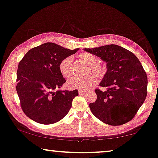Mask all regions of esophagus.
<instances>
[{
  "label": "esophagus",
  "mask_w": 158,
  "mask_h": 158,
  "mask_svg": "<svg viewBox=\"0 0 158 158\" xmlns=\"http://www.w3.org/2000/svg\"><path fill=\"white\" fill-rule=\"evenodd\" d=\"M78 93L79 94H85V91H84V90H78Z\"/></svg>",
  "instance_id": "esophagus-1"
}]
</instances>
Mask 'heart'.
<instances>
[{"label":"heart","mask_w":158,"mask_h":158,"mask_svg":"<svg viewBox=\"0 0 158 158\" xmlns=\"http://www.w3.org/2000/svg\"><path fill=\"white\" fill-rule=\"evenodd\" d=\"M77 59L87 64L85 70L86 75L82 77H73L67 83V86L70 89H79L86 90L92 87L96 83V77L94 75L99 77L104 76L106 73V68L104 64L98 63L97 57L94 55L89 52H81L77 55ZM59 70L64 77H70L73 73L72 58L65 57L60 62Z\"/></svg>","instance_id":"obj_1"}]
</instances>
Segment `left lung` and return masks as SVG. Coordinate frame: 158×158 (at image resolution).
Masks as SVG:
<instances>
[{"label":"left lung","mask_w":158,"mask_h":158,"mask_svg":"<svg viewBox=\"0 0 158 158\" xmlns=\"http://www.w3.org/2000/svg\"><path fill=\"white\" fill-rule=\"evenodd\" d=\"M106 63L107 71L96 89L97 99L89 104L93 114L112 126L132 119L147 96L148 77L139 60L130 51L116 44L84 49Z\"/></svg>","instance_id":"8db88e82"}]
</instances>
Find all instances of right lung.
Here are the masks:
<instances>
[{"label":"right lung","instance_id":"right-lung-1","mask_svg":"<svg viewBox=\"0 0 158 158\" xmlns=\"http://www.w3.org/2000/svg\"><path fill=\"white\" fill-rule=\"evenodd\" d=\"M70 50L46 42L28 52L19 62L16 91L21 109L28 117L42 124H53L65 116L78 90H58L65 83L58 65Z\"/></svg>","mask_w":158,"mask_h":158}]
</instances>
